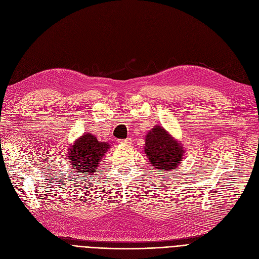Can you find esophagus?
<instances>
[{
    "instance_id": "esophagus-1",
    "label": "esophagus",
    "mask_w": 259,
    "mask_h": 259,
    "mask_svg": "<svg viewBox=\"0 0 259 259\" xmlns=\"http://www.w3.org/2000/svg\"><path fill=\"white\" fill-rule=\"evenodd\" d=\"M118 143L120 144H126V145H130L131 144V140L130 139H126V140H119Z\"/></svg>"
}]
</instances>
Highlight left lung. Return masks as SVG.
I'll list each match as a JSON object with an SVG mask.
<instances>
[{
  "mask_svg": "<svg viewBox=\"0 0 259 259\" xmlns=\"http://www.w3.org/2000/svg\"><path fill=\"white\" fill-rule=\"evenodd\" d=\"M145 140V153L156 169L175 170L181 163L184 156L183 147L163 127L154 126Z\"/></svg>",
  "mask_w": 259,
  "mask_h": 259,
  "instance_id": "8db88e82",
  "label": "left lung"
}]
</instances>
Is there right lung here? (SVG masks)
Masks as SVG:
<instances>
[{
    "label": "right lung",
    "mask_w": 259,
    "mask_h": 259,
    "mask_svg": "<svg viewBox=\"0 0 259 259\" xmlns=\"http://www.w3.org/2000/svg\"><path fill=\"white\" fill-rule=\"evenodd\" d=\"M109 148V143L99 142L93 134H82L69 148L70 162L73 169L78 170V172L93 175L102 156Z\"/></svg>",
    "instance_id": "add662e5"
}]
</instances>
